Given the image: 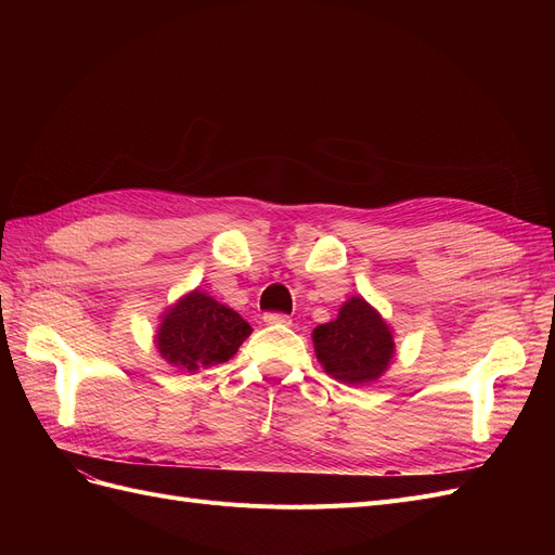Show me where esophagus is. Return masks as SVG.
<instances>
[{"label": "esophagus", "mask_w": 555, "mask_h": 555, "mask_svg": "<svg viewBox=\"0 0 555 555\" xmlns=\"http://www.w3.org/2000/svg\"><path fill=\"white\" fill-rule=\"evenodd\" d=\"M263 322L271 324V326H289L292 324V317L284 314V312H266L263 314Z\"/></svg>", "instance_id": "esophagus-1"}]
</instances>
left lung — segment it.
<instances>
[{"label":"left lung","mask_w":555,"mask_h":555,"mask_svg":"<svg viewBox=\"0 0 555 555\" xmlns=\"http://www.w3.org/2000/svg\"><path fill=\"white\" fill-rule=\"evenodd\" d=\"M312 340L324 371L347 384L377 379L393 357V335L389 326L359 296L347 300L338 319L317 326Z\"/></svg>","instance_id":"1"}]
</instances>
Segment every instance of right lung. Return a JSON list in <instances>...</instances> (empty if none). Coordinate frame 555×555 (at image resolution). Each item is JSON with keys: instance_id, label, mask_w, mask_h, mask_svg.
Here are the masks:
<instances>
[{"instance_id": "obj_1", "label": "right lung", "mask_w": 555, "mask_h": 555, "mask_svg": "<svg viewBox=\"0 0 555 555\" xmlns=\"http://www.w3.org/2000/svg\"><path fill=\"white\" fill-rule=\"evenodd\" d=\"M251 326L215 298L192 292L164 314L157 331L159 354L171 365L198 371L236 354Z\"/></svg>"}]
</instances>
